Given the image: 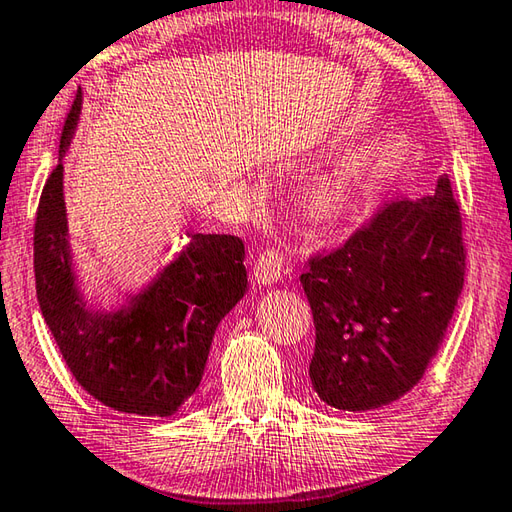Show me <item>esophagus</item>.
<instances>
[{
    "instance_id": "esophagus-1",
    "label": "esophagus",
    "mask_w": 512,
    "mask_h": 512,
    "mask_svg": "<svg viewBox=\"0 0 512 512\" xmlns=\"http://www.w3.org/2000/svg\"><path fill=\"white\" fill-rule=\"evenodd\" d=\"M283 274H285L283 251L279 247H265L261 251V256L256 258V265H254L256 281L263 285H272L279 281Z\"/></svg>"
}]
</instances>
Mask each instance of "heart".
<instances>
[{
	"label": "heart",
	"instance_id": "1",
	"mask_svg": "<svg viewBox=\"0 0 512 512\" xmlns=\"http://www.w3.org/2000/svg\"><path fill=\"white\" fill-rule=\"evenodd\" d=\"M364 161L360 157H344L310 188L308 211L317 220H335L348 206L362 179Z\"/></svg>",
	"mask_w": 512,
	"mask_h": 512
}]
</instances>
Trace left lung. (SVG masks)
<instances>
[{
    "label": "left lung",
    "mask_w": 512,
    "mask_h": 512,
    "mask_svg": "<svg viewBox=\"0 0 512 512\" xmlns=\"http://www.w3.org/2000/svg\"><path fill=\"white\" fill-rule=\"evenodd\" d=\"M465 245L447 175L423 200H387L301 285L315 319L310 380L326 405L375 409L405 396L443 344L463 290Z\"/></svg>",
    "instance_id": "1"
}]
</instances>
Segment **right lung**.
I'll return each mask as SVG.
<instances>
[{
  "mask_svg": "<svg viewBox=\"0 0 512 512\" xmlns=\"http://www.w3.org/2000/svg\"><path fill=\"white\" fill-rule=\"evenodd\" d=\"M80 114H67L60 157ZM62 200V161L42 188L33 231L42 317L89 396L123 414L170 416L200 387L220 319L247 290L245 245L229 233H191L188 245L128 312H89L76 290Z\"/></svg>",
  "mask_w": 512,
  "mask_h": 512,
  "instance_id": "obj_1",
  "label": "right lung"
}]
</instances>
